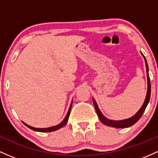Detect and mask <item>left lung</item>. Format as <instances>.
<instances>
[{
	"label": "left lung",
	"mask_w": 158,
	"mask_h": 158,
	"mask_svg": "<svg viewBox=\"0 0 158 158\" xmlns=\"http://www.w3.org/2000/svg\"><path fill=\"white\" fill-rule=\"evenodd\" d=\"M142 54V53H141ZM143 58L145 60V63H146V73H147V80H148V89H147V93H146V99H145V102L143 103V106H142L140 109L138 110V112L136 113L134 116H133L132 117L127 118V119L124 120H119V121H115V120H110L109 118H107L104 115L102 114V112L100 111L99 108L98 107V104H97L96 102L95 101V99L93 98V102L94 104V106H95V111H96L97 115H98L99 119L101 120V122H102L104 125H107V126L110 127H118V128H124V127H128L132 126L133 125L136 123L138 120L140 118V117L143 115V113H144L145 110L148 105V102H149L150 100V95H151V84H150V78L149 76H148V63H147V61L146 60V57H145L144 55L142 54Z\"/></svg>",
	"instance_id": "left-lung-1"
}]
</instances>
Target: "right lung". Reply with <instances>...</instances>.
<instances>
[{
  "label": "right lung",
  "instance_id": "add662e5",
  "mask_svg": "<svg viewBox=\"0 0 158 158\" xmlns=\"http://www.w3.org/2000/svg\"><path fill=\"white\" fill-rule=\"evenodd\" d=\"M72 103H71V104H70V107H69V109L68 113H67L66 116H65V117L64 119H63V121L61 123H60L59 125H55V126L50 127H46V128H36V127H31V126H30V125H27V124L24 123V122H22L24 124V125H26L27 127H29V128L32 129V130L36 131H40V132H51V131H56V130H58V129H60V128H61V127H63L65 125V124L67 123V122H68V118H69V117L71 109H72Z\"/></svg>",
  "mask_w": 158,
  "mask_h": 158
}]
</instances>
